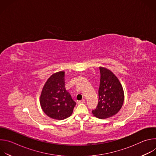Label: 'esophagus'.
Segmentation results:
<instances>
[{
    "label": "esophagus",
    "mask_w": 156,
    "mask_h": 156,
    "mask_svg": "<svg viewBox=\"0 0 156 156\" xmlns=\"http://www.w3.org/2000/svg\"><path fill=\"white\" fill-rule=\"evenodd\" d=\"M78 104H84V103H85V100L84 99H82L81 101H79L78 102Z\"/></svg>",
    "instance_id": "34e87169"
}]
</instances>
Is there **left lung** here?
<instances>
[{
    "label": "left lung",
    "mask_w": 156,
    "mask_h": 156,
    "mask_svg": "<svg viewBox=\"0 0 156 156\" xmlns=\"http://www.w3.org/2000/svg\"><path fill=\"white\" fill-rule=\"evenodd\" d=\"M99 69V102L92 113L98 119H105L119 112L124 102V92L119 80L112 72L102 66Z\"/></svg>",
    "instance_id": "1"
}]
</instances>
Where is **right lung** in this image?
<instances>
[{"label": "right lung", "mask_w": 156, "mask_h": 156, "mask_svg": "<svg viewBox=\"0 0 156 156\" xmlns=\"http://www.w3.org/2000/svg\"><path fill=\"white\" fill-rule=\"evenodd\" d=\"M40 104L49 117L63 120L71 116L76 102L65 86V72L52 74L44 84L40 96Z\"/></svg>", "instance_id": "right-lung-1"}]
</instances>
